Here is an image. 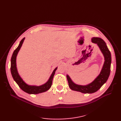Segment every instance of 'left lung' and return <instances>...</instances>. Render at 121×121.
<instances>
[{"label":"left lung","mask_w":121,"mask_h":121,"mask_svg":"<svg viewBox=\"0 0 121 121\" xmlns=\"http://www.w3.org/2000/svg\"><path fill=\"white\" fill-rule=\"evenodd\" d=\"M91 40L92 43L97 44L104 57L105 61L99 75L91 83L86 85L76 84L67 75L69 86L71 89L84 94H91L97 92L106 82L110 73L111 55L106 43L102 39L98 37H93Z\"/></svg>","instance_id":"left-lung-1"}]
</instances>
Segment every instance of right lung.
I'll return each instance as SVG.
<instances>
[{"label": "right lung", "mask_w": 121, "mask_h": 121, "mask_svg": "<svg viewBox=\"0 0 121 121\" xmlns=\"http://www.w3.org/2000/svg\"><path fill=\"white\" fill-rule=\"evenodd\" d=\"M25 39V38H23L17 48L14 50L13 53V55L11 57V72L12 75V77L14 80L16 81L17 84L20 87L22 90L24 92H26L29 94H38L39 93H43L49 90L50 88L52 86V80L54 75L55 71L57 69V67L56 68L54 71H53L52 74H51L49 78L46 83L43 84L42 85L37 86H33L29 85L27 84L25 82L22 80L21 77L19 75L16 65V58L17 55V53L20 51L22 44L23 43V41Z\"/></svg>", "instance_id": "obj_1"}]
</instances>
